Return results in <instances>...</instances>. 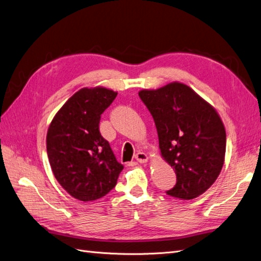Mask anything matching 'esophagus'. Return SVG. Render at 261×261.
Returning <instances> with one entry per match:
<instances>
[{
	"label": "esophagus",
	"instance_id": "1",
	"mask_svg": "<svg viewBox=\"0 0 261 261\" xmlns=\"http://www.w3.org/2000/svg\"><path fill=\"white\" fill-rule=\"evenodd\" d=\"M135 160L141 164H144L148 161V156H147V154H145V152H143V151H138L135 155Z\"/></svg>",
	"mask_w": 261,
	"mask_h": 261
}]
</instances>
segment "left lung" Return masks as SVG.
Here are the masks:
<instances>
[{
	"label": "left lung",
	"mask_w": 261,
	"mask_h": 261,
	"mask_svg": "<svg viewBox=\"0 0 261 261\" xmlns=\"http://www.w3.org/2000/svg\"><path fill=\"white\" fill-rule=\"evenodd\" d=\"M138 95L155 120L163 160L177 176L167 194L182 200L202 195L225 163L226 129L219 114L180 82Z\"/></svg>",
	"instance_id": "left-lung-1"
}]
</instances>
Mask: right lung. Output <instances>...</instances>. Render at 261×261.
<instances>
[{
  "mask_svg": "<svg viewBox=\"0 0 261 261\" xmlns=\"http://www.w3.org/2000/svg\"><path fill=\"white\" fill-rule=\"evenodd\" d=\"M117 92L84 87L55 114L46 135V149L56 180L74 198L92 201L115 187L124 166L99 133L103 112Z\"/></svg>",
  "mask_w": 261,
  "mask_h": 261,
  "instance_id": "right-lung-1",
  "label": "right lung"
}]
</instances>
